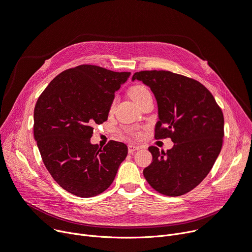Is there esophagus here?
Instances as JSON below:
<instances>
[{
    "label": "esophagus",
    "instance_id": "1",
    "mask_svg": "<svg viewBox=\"0 0 252 252\" xmlns=\"http://www.w3.org/2000/svg\"><path fill=\"white\" fill-rule=\"evenodd\" d=\"M138 150H139V147H137V146H134V145H129L128 146V152L130 154L135 152V151H138Z\"/></svg>",
    "mask_w": 252,
    "mask_h": 252
}]
</instances>
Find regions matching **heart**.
<instances>
[{"label": "heart", "mask_w": 252, "mask_h": 252, "mask_svg": "<svg viewBox=\"0 0 252 252\" xmlns=\"http://www.w3.org/2000/svg\"><path fill=\"white\" fill-rule=\"evenodd\" d=\"M148 93H150V92L148 91V89L146 87L137 85V86H134V87L131 88V90H130V96L134 101H136L137 99L142 97L143 95H146Z\"/></svg>", "instance_id": "1"}]
</instances>
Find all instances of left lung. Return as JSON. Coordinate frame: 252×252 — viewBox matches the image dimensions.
Returning a JSON list of instances; mask_svg holds the SVG:
<instances>
[{
    "label": "left lung",
    "mask_w": 252,
    "mask_h": 252,
    "mask_svg": "<svg viewBox=\"0 0 252 252\" xmlns=\"http://www.w3.org/2000/svg\"><path fill=\"white\" fill-rule=\"evenodd\" d=\"M147 85L157 101L156 138L170 137L172 149L150 147L152 163L143 169L150 186L166 196H182L211 170L222 146L223 115L207 88L166 70H143L132 81Z\"/></svg>",
    "instance_id": "obj_1"
}]
</instances>
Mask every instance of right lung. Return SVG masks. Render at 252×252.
I'll return each mask as SVG.
<instances>
[{"label": "right lung", "mask_w": 252, "mask_h": 252, "mask_svg": "<svg viewBox=\"0 0 252 252\" xmlns=\"http://www.w3.org/2000/svg\"><path fill=\"white\" fill-rule=\"evenodd\" d=\"M130 73L82 64L56 76L35 103L33 136L54 181L82 198L99 195L114 182L128 154L123 142L92 145L94 124L107 120L115 92Z\"/></svg>", "instance_id": "right-lung-1"}]
</instances>
